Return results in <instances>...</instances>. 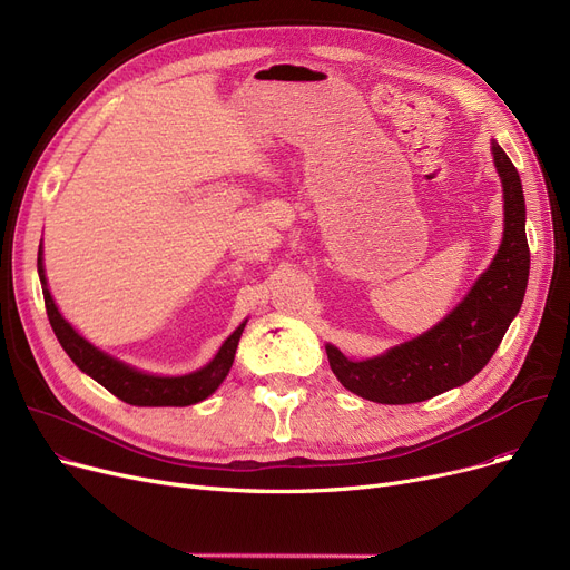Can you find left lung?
<instances>
[{
    "mask_svg": "<svg viewBox=\"0 0 570 570\" xmlns=\"http://www.w3.org/2000/svg\"><path fill=\"white\" fill-rule=\"evenodd\" d=\"M492 155L503 185L505 215L499 254L464 303L425 335L363 363H353L335 346H325L331 370L357 397L379 404H413L466 383L490 363L520 312L529 279L524 194L513 161L497 142H492Z\"/></svg>",
    "mask_w": 570,
    "mask_h": 570,
    "instance_id": "8db88e82",
    "label": "left lung"
}]
</instances>
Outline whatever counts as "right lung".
Masks as SVG:
<instances>
[{
  "mask_svg": "<svg viewBox=\"0 0 570 570\" xmlns=\"http://www.w3.org/2000/svg\"><path fill=\"white\" fill-rule=\"evenodd\" d=\"M37 267H39L41 286H43L48 321L52 325L59 344H62L67 355L85 374H89L97 383H101L106 391L112 393L117 400H122L134 406H189V404L205 400L207 395H213L219 387V383L226 379V374L230 372L235 348H237L239 335H243V331H245V323L239 325L237 331L224 342V346L215 355V361L207 367H203L194 374H187V376H149V374L131 370L122 363H117L115 357L97 351L62 318V314L57 312L52 297H50V291L46 286L41 247H39Z\"/></svg>",
  "mask_w": 570,
  "mask_h": 570,
  "instance_id": "right-lung-1",
  "label": "right lung"
}]
</instances>
